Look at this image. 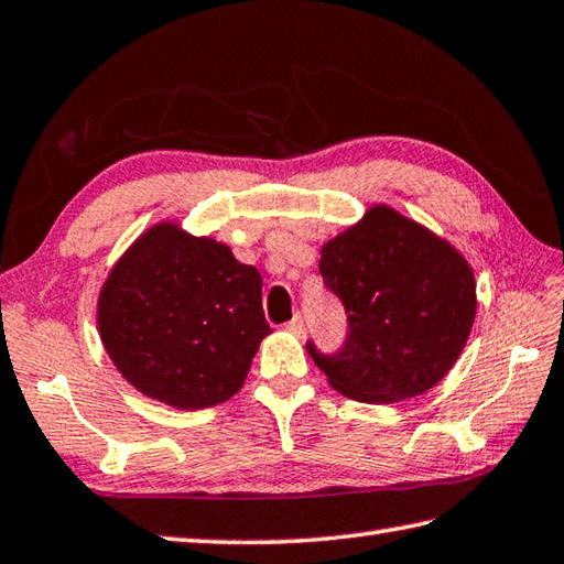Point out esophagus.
<instances>
[{
	"mask_svg": "<svg viewBox=\"0 0 564 564\" xmlns=\"http://www.w3.org/2000/svg\"><path fill=\"white\" fill-rule=\"evenodd\" d=\"M286 330H290V333L296 335V337H302V335H304V318L296 314L290 323H286Z\"/></svg>",
	"mask_w": 564,
	"mask_h": 564,
	"instance_id": "34e87169",
	"label": "esophagus"
}]
</instances>
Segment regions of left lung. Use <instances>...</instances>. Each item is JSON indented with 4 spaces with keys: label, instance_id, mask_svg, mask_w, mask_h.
<instances>
[{
    "label": "left lung",
    "instance_id": "1",
    "mask_svg": "<svg viewBox=\"0 0 564 564\" xmlns=\"http://www.w3.org/2000/svg\"><path fill=\"white\" fill-rule=\"evenodd\" d=\"M318 270L347 314L335 355H308L337 393L395 403L440 383L475 318V278L458 250L395 209L377 205L321 248Z\"/></svg>",
    "mask_w": 564,
    "mask_h": 564
}]
</instances>
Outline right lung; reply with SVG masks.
Wrapping results in <instances>:
<instances>
[{
  "label": "right lung",
  "mask_w": 564,
  "mask_h": 564,
  "mask_svg": "<svg viewBox=\"0 0 564 564\" xmlns=\"http://www.w3.org/2000/svg\"><path fill=\"white\" fill-rule=\"evenodd\" d=\"M98 333L137 391L178 410L229 400L270 325L262 280L231 248L178 224H156L110 270Z\"/></svg>",
  "instance_id": "obj_1"
}]
</instances>
